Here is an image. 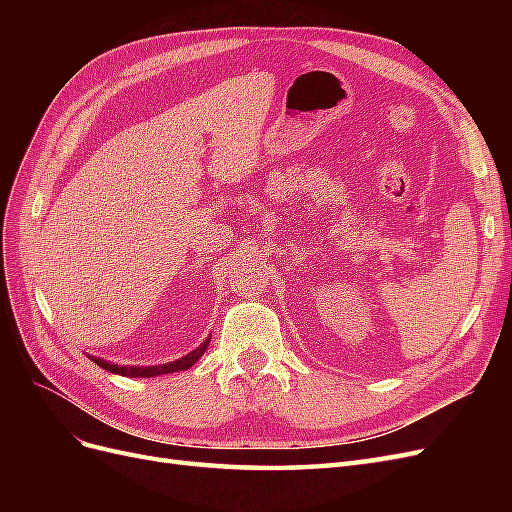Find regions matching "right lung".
I'll return each mask as SVG.
<instances>
[{
    "label": "right lung",
    "mask_w": 512,
    "mask_h": 512,
    "mask_svg": "<svg viewBox=\"0 0 512 512\" xmlns=\"http://www.w3.org/2000/svg\"><path fill=\"white\" fill-rule=\"evenodd\" d=\"M207 346H209V339H207V342L200 344L194 352L185 354L183 359L173 361V363H166V365H153V367H134V365H132V367H119V365H115V363H108V361H104V359H96V356H94V361H96V365H100L102 369H106V371H113V374H119V376H130V378H153V376H162V374H175V371H183V369L192 367V365L200 359V356L205 354Z\"/></svg>",
    "instance_id": "add662e5"
}]
</instances>
